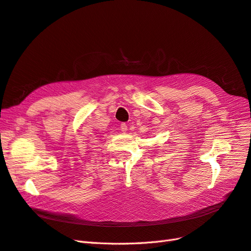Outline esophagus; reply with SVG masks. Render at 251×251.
<instances>
[{
	"label": "esophagus",
	"mask_w": 251,
	"mask_h": 251,
	"mask_svg": "<svg viewBox=\"0 0 251 251\" xmlns=\"http://www.w3.org/2000/svg\"><path fill=\"white\" fill-rule=\"evenodd\" d=\"M120 130L123 131L124 133H126V130H127V125L126 124H125V123H123L120 125Z\"/></svg>",
	"instance_id": "esophagus-1"
}]
</instances>
